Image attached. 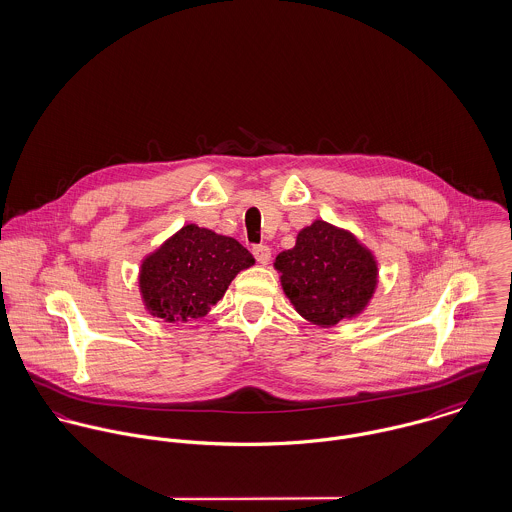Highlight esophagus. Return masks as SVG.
Wrapping results in <instances>:
<instances>
[{
	"instance_id": "obj_1",
	"label": "esophagus",
	"mask_w": 512,
	"mask_h": 512,
	"mask_svg": "<svg viewBox=\"0 0 512 512\" xmlns=\"http://www.w3.org/2000/svg\"><path fill=\"white\" fill-rule=\"evenodd\" d=\"M252 254H254V258H256L258 264H268V262H270V256H272V250H270V246H266V244H256V246L252 248Z\"/></svg>"
}]
</instances>
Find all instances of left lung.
<instances>
[{
    "label": "left lung",
    "mask_w": 512,
    "mask_h": 512,
    "mask_svg": "<svg viewBox=\"0 0 512 512\" xmlns=\"http://www.w3.org/2000/svg\"><path fill=\"white\" fill-rule=\"evenodd\" d=\"M282 288L293 307L317 325H337L365 309L376 286V262L357 238L323 220L278 254Z\"/></svg>",
    "instance_id": "obj_1"
}]
</instances>
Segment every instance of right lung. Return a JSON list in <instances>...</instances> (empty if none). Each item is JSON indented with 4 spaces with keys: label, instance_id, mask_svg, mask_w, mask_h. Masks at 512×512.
I'll list each match as a JSON object with an SVG mask.
<instances>
[{
    "label": "right lung",
    "instance_id": "add662e5",
    "mask_svg": "<svg viewBox=\"0 0 512 512\" xmlns=\"http://www.w3.org/2000/svg\"><path fill=\"white\" fill-rule=\"evenodd\" d=\"M252 264V254L234 238L187 224L142 264L147 309L181 323L205 317L234 276Z\"/></svg>",
    "mask_w": 512,
    "mask_h": 512
}]
</instances>
